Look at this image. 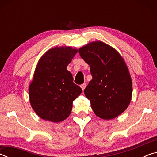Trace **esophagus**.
Masks as SVG:
<instances>
[{"mask_svg":"<svg viewBox=\"0 0 157 157\" xmlns=\"http://www.w3.org/2000/svg\"><path fill=\"white\" fill-rule=\"evenodd\" d=\"M86 84H85V83L82 84L81 85V88H82V90H83V91L84 90V89L86 88Z\"/></svg>","mask_w":157,"mask_h":157,"instance_id":"esophagus-1","label":"esophagus"}]
</instances>
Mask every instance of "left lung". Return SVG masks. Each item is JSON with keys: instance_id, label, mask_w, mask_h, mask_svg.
<instances>
[{"instance_id": "8db88e82", "label": "left lung", "mask_w": 157, "mask_h": 157, "mask_svg": "<svg viewBox=\"0 0 157 157\" xmlns=\"http://www.w3.org/2000/svg\"><path fill=\"white\" fill-rule=\"evenodd\" d=\"M90 66L92 79L84 89L92 109L102 119L120 115L128 107L132 83L128 68L120 54L102 41L91 42L79 49Z\"/></svg>"}]
</instances>
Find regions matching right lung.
I'll list each match as a JSON object with an SVG mask.
<instances>
[{"instance_id":"obj_1","label":"right lung","mask_w":157,"mask_h":157,"mask_svg":"<svg viewBox=\"0 0 157 157\" xmlns=\"http://www.w3.org/2000/svg\"><path fill=\"white\" fill-rule=\"evenodd\" d=\"M77 52L71 47H55L39 59L29 97L32 107L42 119L59 123L70 115L73 100L82 91L66 69Z\"/></svg>"}]
</instances>
